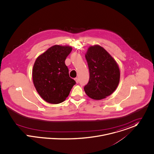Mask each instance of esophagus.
<instances>
[{
  "mask_svg": "<svg viewBox=\"0 0 154 154\" xmlns=\"http://www.w3.org/2000/svg\"><path fill=\"white\" fill-rule=\"evenodd\" d=\"M74 80H75V81L77 83H78L79 82V79H78V78H75Z\"/></svg>",
  "mask_w": 154,
  "mask_h": 154,
  "instance_id": "1",
  "label": "esophagus"
}]
</instances>
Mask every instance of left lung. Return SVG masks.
Masks as SVG:
<instances>
[{"label":"left lung","mask_w":154,"mask_h":154,"mask_svg":"<svg viewBox=\"0 0 154 154\" xmlns=\"http://www.w3.org/2000/svg\"><path fill=\"white\" fill-rule=\"evenodd\" d=\"M85 57L90 72L88 82L84 87L85 93L94 100L104 99L112 94L119 85L118 65L99 45L89 47Z\"/></svg>","instance_id":"obj_1"}]
</instances>
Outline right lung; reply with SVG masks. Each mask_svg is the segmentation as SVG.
<instances>
[{"label":"right lung","mask_w":154,"mask_h":154,"mask_svg":"<svg viewBox=\"0 0 154 154\" xmlns=\"http://www.w3.org/2000/svg\"><path fill=\"white\" fill-rule=\"evenodd\" d=\"M72 51L69 46L54 45L35 62L32 79L35 87L47 102L58 104L69 96L75 82L69 76L65 60Z\"/></svg>","instance_id":"right-lung-1"}]
</instances>
